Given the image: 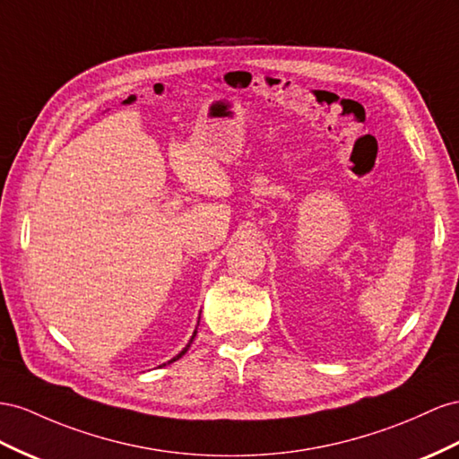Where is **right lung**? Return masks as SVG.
<instances>
[{
    "label": "right lung",
    "instance_id": "right-lung-1",
    "mask_svg": "<svg viewBox=\"0 0 459 459\" xmlns=\"http://www.w3.org/2000/svg\"><path fill=\"white\" fill-rule=\"evenodd\" d=\"M191 342H193V338H191ZM187 350H189V345H187V348H185V350H183V351H181V353H179L178 357H173V359H171V361H168V363H173V361H178V359H179L181 355H185V351H187Z\"/></svg>",
    "mask_w": 459,
    "mask_h": 459
}]
</instances>
